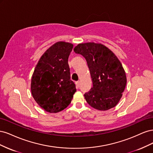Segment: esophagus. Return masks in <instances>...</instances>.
I'll use <instances>...</instances> for the list:
<instances>
[{
    "label": "esophagus",
    "instance_id": "esophagus-1",
    "mask_svg": "<svg viewBox=\"0 0 153 153\" xmlns=\"http://www.w3.org/2000/svg\"><path fill=\"white\" fill-rule=\"evenodd\" d=\"M76 85H77V87H79V85H80V82H79V81L76 82Z\"/></svg>",
    "mask_w": 153,
    "mask_h": 153
}]
</instances>
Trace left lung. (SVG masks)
Masks as SVG:
<instances>
[{"label": "left lung", "instance_id": "left-lung-1", "mask_svg": "<svg viewBox=\"0 0 153 153\" xmlns=\"http://www.w3.org/2000/svg\"><path fill=\"white\" fill-rule=\"evenodd\" d=\"M74 52L85 59L90 71L92 87L84 94L87 103L101 111L114 108L121 100L127 83L119 59L112 50L99 43H79Z\"/></svg>", "mask_w": 153, "mask_h": 153}]
</instances>
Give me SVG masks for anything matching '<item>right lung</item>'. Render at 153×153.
Listing matches in <instances>:
<instances>
[{
    "mask_svg": "<svg viewBox=\"0 0 153 153\" xmlns=\"http://www.w3.org/2000/svg\"><path fill=\"white\" fill-rule=\"evenodd\" d=\"M73 45L58 41L42 55L32 74L31 93L41 108L57 113L70 104L76 92L70 80L68 57Z\"/></svg>",
    "mask_w": 153,
    "mask_h": 153,
    "instance_id": "obj_1",
    "label": "right lung"
}]
</instances>
